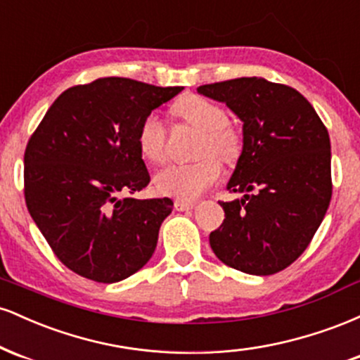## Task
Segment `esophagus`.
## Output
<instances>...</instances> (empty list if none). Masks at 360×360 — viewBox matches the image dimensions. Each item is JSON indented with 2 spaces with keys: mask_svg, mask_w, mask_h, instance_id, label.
Instances as JSON below:
<instances>
[{
  "mask_svg": "<svg viewBox=\"0 0 360 360\" xmlns=\"http://www.w3.org/2000/svg\"><path fill=\"white\" fill-rule=\"evenodd\" d=\"M194 201H186V200H176L174 201V208L177 212H188V210L194 208Z\"/></svg>",
  "mask_w": 360,
  "mask_h": 360,
  "instance_id": "34e87169",
  "label": "esophagus"
}]
</instances>
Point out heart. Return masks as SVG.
<instances>
[{"label":"heart","mask_w":360,"mask_h":360,"mask_svg":"<svg viewBox=\"0 0 360 360\" xmlns=\"http://www.w3.org/2000/svg\"><path fill=\"white\" fill-rule=\"evenodd\" d=\"M172 113L183 122L200 130L196 150L200 155L194 162L169 164L154 176L157 193L179 200H194L220 179L221 164L233 162L243 147L242 130L226 118L218 103L196 94H186L174 103ZM166 127L155 113H148L137 130L140 155L148 162H160L166 155ZM217 153L219 156L214 155Z\"/></svg>","instance_id":"obj_1"}]
</instances>
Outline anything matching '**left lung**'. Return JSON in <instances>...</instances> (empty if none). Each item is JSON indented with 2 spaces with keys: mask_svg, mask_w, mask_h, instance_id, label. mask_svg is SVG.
<instances>
[{
  "mask_svg": "<svg viewBox=\"0 0 360 360\" xmlns=\"http://www.w3.org/2000/svg\"><path fill=\"white\" fill-rule=\"evenodd\" d=\"M243 122V147L226 189L225 220L210 233L218 259L233 269L271 276L303 254L332 200L328 131L303 94L262 77L198 88Z\"/></svg>",
  "mask_w": 360,
  "mask_h": 360,
  "instance_id": "8db88e82",
  "label": "left lung"
}]
</instances>
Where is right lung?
<instances>
[{
  "label": "right lung",
  "mask_w": 360,
  "mask_h": 360,
  "mask_svg": "<svg viewBox=\"0 0 360 360\" xmlns=\"http://www.w3.org/2000/svg\"><path fill=\"white\" fill-rule=\"evenodd\" d=\"M181 91L127 77L72 86L28 140L27 208L57 259L82 278L118 283L154 254L174 203L130 196L150 183L137 130Z\"/></svg>",
  "instance_id": "1"
}]
</instances>
